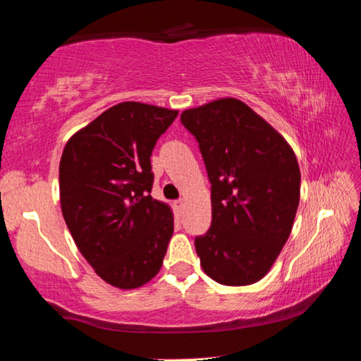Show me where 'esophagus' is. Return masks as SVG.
Masks as SVG:
<instances>
[{"mask_svg": "<svg viewBox=\"0 0 361 361\" xmlns=\"http://www.w3.org/2000/svg\"><path fill=\"white\" fill-rule=\"evenodd\" d=\"M173 209H175V212H176V215H181L183 209H185V202H183V200H175V202H173Z\"/></svg>", "mask_w": 361, "mask_h": 361, "instance_id": "obj_1", "label": "esophagus"}]
</instances>
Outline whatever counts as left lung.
Here are the masks:
<instances>
[{"instance_id":"obj_1","label":"left lung","mask_w":361,"mask_h":361,"mask_svg":"<svg viewBox=\"0 0 361 361\" xmlns=\"http://www.w3.org/2000/svg\"><path fill=\"white\" fill-rule=\"evenodd\" d=\"M212 183V226L195 237L204 272L228 286L256 283L288 240L301 172L288 142L252 108L219 99L185 109Z\"/></svg>"}]
</instances>
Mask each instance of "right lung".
<instances>
[{"label":"right lung","mask_w":361,"mask_h":361,"mask_svg":"<svg viewBox=\"0 0 361 361\" xmlns=\"http://www.w3.org/2000/svg\"><path fill=\"white\" fill-rule=\"evenodd\" d=\"M176 116V109L122 102L65 145L59 167L65 223L97 276L116 288H138L162 267L173 213L149 195V157Z\"/></svg>","instance_id":"1"}]
</instances>
